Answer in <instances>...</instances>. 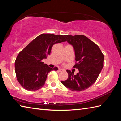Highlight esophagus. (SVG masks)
Returning a JSON list of instances; mask_svg holds the SVG:
<instances>
[{"instance_id":"esophagus-1","label":"esophagus","mask_w":121,"mask_h":121,"mask_svg":"<svg viewBox=\"0 0 121 121\" xmlns=\"http://www.w3.org/2000/svg\"><path fill=\"white\" fill-rule=\"evenodd\" d=\"M58 70H59V71L60 72V71H64V70H65L63 69H59Z\"/></svg>"}]
</instances>
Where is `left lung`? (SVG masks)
Returning <instances> with one entry per match:
<instances>
[{
  "mask_svg": "<svg viewBox=\"0 0 121 121\" xmlns=\"http://www.w3.org/2000/svg\"><path fill=\"white\" fill-rule=\"evenodd\" d=\"M64 36L74 48L76 62L73 68L79 72L74 75V72L67 70L68 79L61 83L71 91H82L97 79L104 66V54L97 44L84 35Z\"/></svg>",
  "mask_w": 121,
  "mask_h": 121,
  "instance_id": "1",
  "label": "left lung"
}]
</instances>
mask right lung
<instances>
[{"instance_id":"right-lung-1","label":"right lung","mask_w":121,"mask_h":121,"mask_svg":"<svg viewBox=\"0 0 121 121\" xmlns=\"http://www.w3.org/2000/svg\"><path fill=\"white\" fill-rule=\"evenodd\" d=\"M66 41L64 36L42 34L18 54L15 60V71L18 83L25 90L34 91L43 87L49 72L57 70L42 61L50 54L53 45Z\"/></svg>"}]
</instances>
